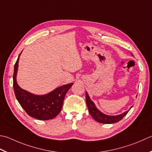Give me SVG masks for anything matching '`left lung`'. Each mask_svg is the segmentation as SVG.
<instances>
[{
    "mask_svg": "<svg viewBox=\"0 0 152 152\" xmlns=\"http://www.w3.org/2000/svg\"><path fill=\"white\" fill-rule=\"evenodd\" d=\"M86 104H87L88 111L90 112L91 117L94 118L95 121H96L98 123H103V124H112L115 123H117L119 121H121L124 116H125L128 112L129 111H127L126 112L123 113V114H121L117 116H109L106 115L105 114L102 113V112L99 111L98 110L96 105H94V102L90 99V97H89L87 92H86Z\"/></svg>",
    "mask_w": 152,
    "mask_h": 152,
    "instance_id": "obj_1",
    "label": "left lung"
}]
</instances>
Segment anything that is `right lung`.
<instances>
[{
  "mask_svg": "<svg viewBox=\"0 0 152 152\" xmlns=\"http://www.w3.org/2000/svg\"><path fill=\"white\" fill-rule=\"evenodd\" d=\"M20 54L14 64L13 74V88L16 99L30 117L42 121L52 119L61 112L64 97L73 83L62 86L44 96H36L22 90L16 82Z\"/></svg>",
  "mask_w": 152,
  "mask_h": 152,
  "instance_id": "add662e5",
  "label": "right lung"
}]
</instances>
